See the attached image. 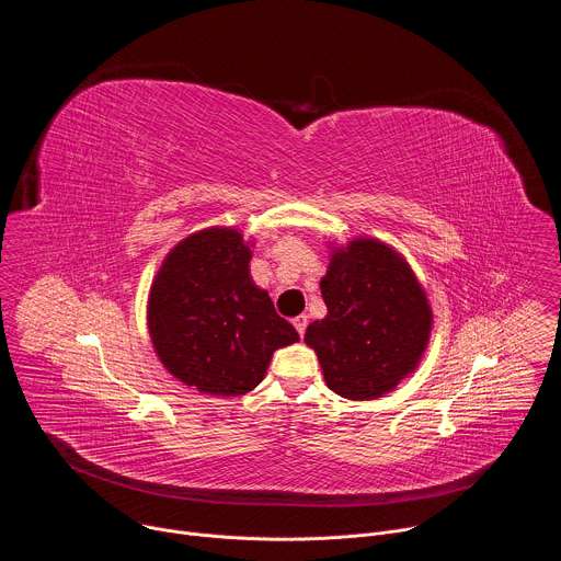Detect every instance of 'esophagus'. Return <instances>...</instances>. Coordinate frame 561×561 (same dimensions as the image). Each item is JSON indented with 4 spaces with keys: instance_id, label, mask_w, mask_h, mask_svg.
Returning <instances> with one entry per match:
<instances>
[{
    "instance_id": "34e87169",
    "label": "esophagus",
    "mask_w": 561,
    "mask_h": 561,
    "mask_svg": "<svg viewBox=\"0 0 561 561\" xmlns=\"http://www.w3.org/2000/svg\"><path fill=\"white\" fill-rule=\"evenodd\" d=\"M293 327H295V331L299 333V337L306 333V327H308V317L306 314H299V317H295L293 319Z\"/></svg>"
}]
</instances>
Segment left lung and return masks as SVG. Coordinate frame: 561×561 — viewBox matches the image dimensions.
Wrapping results in <instances>:
<instances>
[{
	"mask_svg": "<svg viewBox=\"0 0 561 561\" xmlns=\"http://www.w3.org/2000/svg\"><path fill=\"white\" fill-rule=\"evenodd\" d=\"M322 297L329 314L306 329L331 390L373 399L409 375L431 335L433 314L409 264L377 239L333 255Z\"/></svg>",
	"mask_w": 561,
	"mask_h": 561,
	"instance_id": "left-lung-1",
	"label": "left lung"
}]
</instances>
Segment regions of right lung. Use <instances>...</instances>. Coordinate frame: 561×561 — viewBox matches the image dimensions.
Returning <instances> with one entry per match:
<instances>
[{
    "mask_svg": "<svg viewBox=\"0 0 561 561\" xmlns=\"http://www.w3.org/2000/svg\"><path fill=\"white\" fill-rule=\"evenodd\" d=\"M251 249L230 228H208L178 244L148 299V329L162 364L199 392L253 390L273 353L299 340L249 273Z\"/></svg>",
    "mask_w": 561,
    "mask_h": 561,
    "instance_id": "obj_1",
    "label": "right lung"
}]
</instances>
